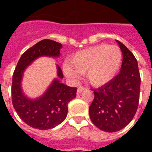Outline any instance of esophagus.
I'll return each instance as SVG.
<instances>
[{
  "label": "esophagus",
  "instance_id": "obj_1",
  "mask_svg": "<svg viewBox=\"0 0 152 152\" xmlns=\"http://www.w3.org/2000/svg\"><path fill=\"white\" fill-rule=\"evenodd\" d=\"M86 88H84V87H83V86H80L78 88V89H77V93H78V94H80V93L82 92V91H83Z\"/></svg>",
  "mask_w": 152,
  "mask_h": 152
}]
</instances>
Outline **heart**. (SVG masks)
<instances>
[{
    "mask_svg": "<svg viewBox=\"0 0 152 152\" xmlns=\"http://www.w3.org/2000/svg\"><path fill=\"white\" fill-rule=\"evenodd\" d=\"M122 61L118 46L100 44L76 53L70 64H65L64 72L69 78L76 79L78 72L86 75L91 84L99 87L106 84L116 76Z\"/></svg>",
    "mask_w": 152,
    "mask_h": 152,
    "instance_id": "heart-1",
    "label": "heart"
}]
</instances>
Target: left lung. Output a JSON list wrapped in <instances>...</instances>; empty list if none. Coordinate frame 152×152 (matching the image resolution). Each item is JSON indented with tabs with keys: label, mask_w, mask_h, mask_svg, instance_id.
<instances>
[{
	"label": "left lung",
	"mask_w": 152,
	"mask_h": 152,
	"mask_svg": "<svg viewBox=\"0 0 152 152\" xmlns=\"http://www.w3.org/2000/svg\"><path fill=\"white\" fill-rule=\"evenodd\" d=\"M123 55L120 73L94 91L95 98L89 107L93 124L108 132L119 131L130 123L137 113L140 99V75L132 53L117 41Z\"/></svg>",
	"instance_id": "8db88e82"
}]
</instances>
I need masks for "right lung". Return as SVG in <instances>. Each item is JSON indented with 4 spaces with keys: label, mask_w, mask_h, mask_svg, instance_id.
Instances as JSON below:
<instances>
[{
    "label": "right lung",
    "mask_w": 152,
    "mask_h": 152,
    "mask_svg": "<svg viewBox=\"0 0 152 152\" xmlns=\"http://www.w3.org/2000/svg\"><path fill=\"white\" fill-rule=\"evenodd\" d=\"M62 45L59 42L43 39L22 54L12 76V102L20 118L31 127L41 130L50 129L65 119L68 104L76 96V88H71L54 80L42 97L29 99L21 89V80L25 69L41 56L58 57ZM57 76L63 78L61 68L57 66Z\"/></svg>",
    "instance_id": "1"
}]
</instances>
